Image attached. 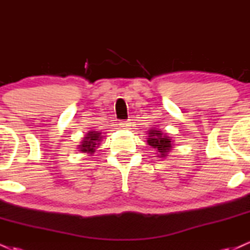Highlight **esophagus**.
<instances>
[{
    "mask_svg": "<svg viewBox=\"0 0 250 250\" xmlns=\"http://www.w3.org/2000/svg\"><path fill=\"white\" fill-rule=\"evenodd\" d=\"M130 121H129V120H128V121H120L119 122V125H120V127H121V128H125V129H127V128H129V127H130Z\"/></svg>",
    "mask_w": 250,
    "mask_h": 250,
    "instance_id": "1",
    "label": "esophagus"
}]
</instances>
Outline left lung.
<instances>
[{
	"label": "left lung",
	"instance_id": "1",
	"mask_svg": "<svg viewBox=\"0 0 250 250\" xmlns=\"http://www.w3.org/2000/svg\"><path fill=\"white\" fill-rule=\"evenodd\" d=\"M146 142L157 151V157L161 158L169 156V152L173 148V141L171 136L157 128L149 129Z\"/></svg>",
	"mask_w": 250,
	"mask_h": 250
}]
</instances>
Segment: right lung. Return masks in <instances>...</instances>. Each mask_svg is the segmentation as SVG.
<instances>
[{
  "instance_id": "obj_1",
  "label": "right lung",
  "mask_w": 250,
  "mask_h": 250,
  "mask_svg": "<svg viewBox=\"0 0 250 250\" xmlns=\"http://www.w3.org/2000/svg\"><path fill=\"white\" fill-rule=\"evenodd\" d=\"M102 138H104L102 133L89 130L88 133L85 135V137L83 138V141H81L79 146H78V149H79V151L83 152V154H86L87 156H93V154L96 151V149H98L99 146L101 144Z\"/></svg>"
}]
</instances>
